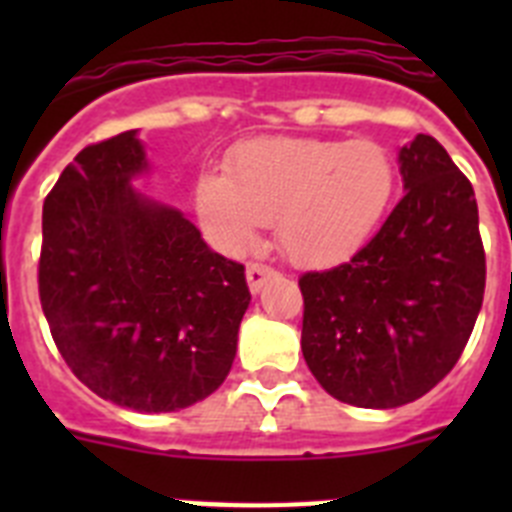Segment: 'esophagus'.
<instances>
[{"label": "esophagus", "mask_w": 512, "mask_h": 512, "mask_svg": "<svg viewBox=\"0 0 512 512\" xmlns=\"http://www.w3.org/2000/svg\"><path fill=\"white\" fill-rule=\"evenodd\" d=\"M277 271L271 269V266H264V264H248L246 269V279H248V289H251L253 295H259L261 287H264L266 282H269L271 277H274Z\"/></svg>", "instance_id": "34e87169"}]
</instances>
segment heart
Listing matches in <instances>:
<instances>
[{
	"instance_id": "obj_1",
	"label": "heart",
	"mask_w": 512,
	"mask_h": 512,
	"mask_svg": "<svg viewBox=\"0 0 512 512\" xmlns=\"http://www.w3.org/2000/svg\"><path fill=\"white\" fill-rule=\"evenodd\" d=\"M228 174L194 184L202 230L217 248L241 253L261 225L297 266L351 259L372 241L397 192L395 158L374 140L256 138L228 156Z\"/></svg>"
}]
</instances>
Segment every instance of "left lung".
Masks as SVG:
<instances>
[{"label":"left lung","instance_id":"1","mask_svg":"<svg viewBox=\"0 0 512 512\" xmlns=\"http://www.w3.org/2000/svg\"><path fill=\"white\" fill-rule=\"evenodd\" d=\"M405 197L354 259L300 277L302 356L328 395L390 410L454 369L485 297L469 179L431 135L397 153Z\"/></svg>","mask_w":512,"mask_h":512}]
</instances>
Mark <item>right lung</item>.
<instances>
[{"mask_svg": "<svg viewBox=\"0 0 512 512\" xmlns=\"http://www.w3.org/2000/svg\"><path fill=\"white\" fill-rule=\"evenodd\" d=\"M138 130L87 146L43 205L38 287L51 336L94 395L174 413L225 382L251 302L243 264L133 187Z\"/></svg>", "mask_w": 512, "mask_h": 512, "instance_id": "1", "label": "right lung"}]
</instances>
